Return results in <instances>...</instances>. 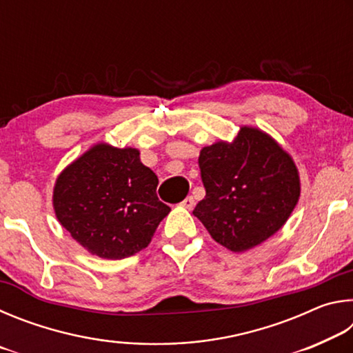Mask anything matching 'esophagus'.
<instances>
[{"mask_svg": "<svg viewBox=\"0 0 353 353\" xmlns=\"http://www.w3.org/2000/svg\"><path fill=\"white\" fill-rule=\"evenodd\" d=\"M194 199H193V196H188V198H185L182 202H181V205L182 207H185V208H188V210H191V208L194 207Z\"/></svg>", "mask_w": 353, "mask_h": 353, "instance_id": "1", "label": "esophagus"}]
</instances>
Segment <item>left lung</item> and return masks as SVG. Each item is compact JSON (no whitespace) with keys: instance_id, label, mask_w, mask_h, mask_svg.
<instances>
[{"instance_id":"1","label":"left lung","mask_w":353,"mask_h":353,"mask_svg":"<svg viewBox=\"0 0 353 353\" xmlns=\"http://www.w3.org/2000/svg\"><path fill=\"white\" fill-rule=\"evenodd\" d=\"M205 198L193 214L224 248L241 252L268 240L299 201L296 165L271 137L241 128L232 143L219 141L199 155Z\"/></svg>"}]
</instances>
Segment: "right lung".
Masks as SVG:
<instances>
[{
    "label": "right lung",
    "instance_id": "right-lung-1",
    "mask_svg": "<svg viewBox=\"0 0 353 353\" xmlns=\"http://www.w3.org/2000/svg\"><path fill=\"white\" fill-rule=\"evenodd\" d=\"M157 185L137 149L97 145L59 176L56 216L88 252L126 259L151 243L171 210L159 201Z\"/></svg>",
    "mask_w": 353,
    "mask_h": 353
}]
</instances>
